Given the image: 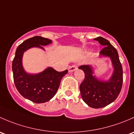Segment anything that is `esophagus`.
I'll list each match as a JSON object with an SVG mask.
<instances>
[{"label": "esophagus", "instance_id": "obj_1", "mask_svg": "<svg viewBox=\"0 0 134 134\" xmlns=\"http://www.w3.org/2000/svg\"><path fill=\"white\" fill-rule=\"evenodd\" d=\"M77 68V67L76 66H75V65H72V66H71L69 67L68 71H70V72H72V71H74V70H76Z\"/></svg>", "mask_w": 134, "mask_h": 134}]
</instances>
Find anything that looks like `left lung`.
Listing matches in <instances>:
<instances>
[{
  "instance_id": "1",
  "label": "left lung",
  "mask_w": 134,
  "mask_h": 134,
  "mask_svg": "<svg viewBox=\"0 0 134 134\" xmlns=\"http://www.w3.org/2000/svg\"><path fill=\"white\" fill-rule=\"evenodd\" d=\"M102 46L100 55L110 57L114 71L108 81L103 82L97 80L93 75L92 67L89 65L80 66L83 70L85 79L80 85V92L84 101L93 108H103L114 102L118 97L122 86V68L117 49L108 40L99 37L94 38Z\"/></svg>"
}]
</instances>
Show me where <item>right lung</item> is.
Wrapping results in <instances>:
<instances>
[{"mask_svg": "<svg viewBox=\"0 0 134 134\" xmlns=\"http://www.w3.org/2000/svg\"><path fill=\"white\" fill-rule=\"evenodd\" d=\"M52 40L35 36L26 40L16 48L12 62L13 80L16 89L22 96L35 103H46L55 95L60 81L68 73V70L57 71L48 68L40 74H27L22 65L23 53L32 47H38L52 43Z\"/></svg>", "mask_w": 134, "mask_h": 134, "instance_id": "1", "label": "right lung"}]
</instances>
